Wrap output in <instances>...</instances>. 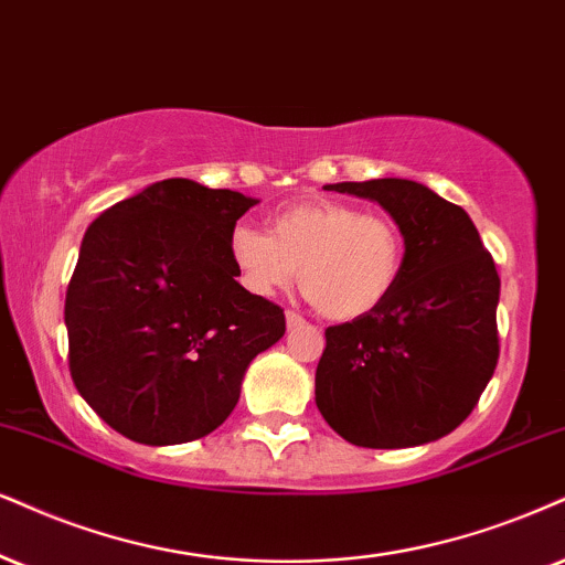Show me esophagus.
I'll return each instance as SVG.
<instances>
[{"instance_id": "1", "label": "esophagus", "mask_w": 565, "mask_h": 565, "mask_svg": "<svg viewBox=\"0 0 565 565\" xmlns=\"http://www.w3.org/2000/svg\"><path fill=\"white\" fill-rule=\"evenodd\" d=\"M285 322H288V330H296V327L306 324V319L301 315H296V311H288V315H285Z\"/></svg>"}]
</instances>
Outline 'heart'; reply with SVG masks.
<instances>
[{
    "label": "heart",
    "instance_id": "heart-1",
    "mask_svg": "<svg viewBox=\"0 0 565 565\" xmlns=\"http://www.w3.org/2000/svg\"><path fill=\"white\" fill-rule=\"evenodd\" d=\"M230 256L250 294L301 282L319 315L353 322L393 296L406 267V238L385 214L332 199L298 201L271 214L269 233L238 225Z\"/></svg>",
    "mask_w": 565,
    "mask_h": 565
}]
</instances>
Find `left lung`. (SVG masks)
<instances>
[{
  "mask_svg": "<svg viewBox=\"0 0 565 565\" xmlns=\"http://www.w3.org/2000/svg\"><path fill=\"white\" fill-rule=\"evenodd\" d=\"M398 222L406 267L372 315L327 327L317 408L359 448H414L475 411L500 356V277L475 222L414 180L338 183Z\"/></svg>",
  "mask_w": 565,
  "mask_h": 565,
  "instance_id": "8db88e82",
  "label": "left lung"
}]
</instances>
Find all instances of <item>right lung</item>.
<instances>
[{
	"label": "right lung",
	"mask_w": 565,
	"mask_h": 565,
	"mask_svg": "<svg viewBox=\"0 0 565 565\" xmlns=\"http://www.w3.org/2000/svg\"><path fill=\"white\" fill-rule=\"evenodd\" d=\"M256 199L170 178L90 222L65 296L70 377L134 443L178 445L233 414L250 361L285 335L235 280L230 233Z\"/></svg>",
	"instance_id": "obj_1"
}]
</instances>
